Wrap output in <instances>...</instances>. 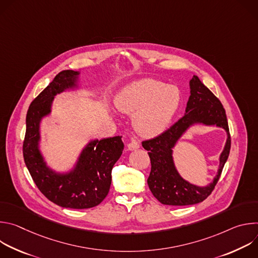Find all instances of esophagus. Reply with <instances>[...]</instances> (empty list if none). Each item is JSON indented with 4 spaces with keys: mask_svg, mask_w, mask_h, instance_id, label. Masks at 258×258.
Wrapping results in <instances>:
<instances>
[{
    "mask_svg": "<svg viewBox=\"0 0 258 258\" xmlns=\"http://www.w3.org/2000/svg\"><path fill=\"white\" fill-rule=\"evenodd\" d=\"M140 148V144L136 141V140H132L128 144H127V149L133 151V150H137Z\"/></svg>",
    "mask_w": 258,
    "mask_h": 258,
    "instance_id": "34e87169",
    "label": "esophagus"
}]
</instances>
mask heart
<instances>
[{
    "label": "heart",
    "mask_w": 258,
    "mask_h": 258,
    "mask_svg": "<svg viewBox=\"0 0 258 258\" xmlns=\"http://www.w3.org/2000/svg\"><path fill=\"white\" fill-rule=\"evenodd\" d=\"M179 103L180 93L176 87L152 79L132 84L116 99L121 112L135 114L134 126L144 137L163 133L175 115Z\"/></svg>",
    "instance_id": "heart-1"
}]
</instances>
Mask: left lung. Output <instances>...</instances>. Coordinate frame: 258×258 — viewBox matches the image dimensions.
Returning a JSON list of instances; mask_svg holds the SVG:
<instances>
[{"label": "left lung", "instance_id": "8db88e82", "mask_svg": "<svg viewBox=\"0 0 258 258\" xmlns=\"http://www.w3.org/2000/svg\"><path fill=\"white\" fill-rule=\"evenodd\" d=\"M190 89L186 114L159 136L142 142L151 161V171L147 182L153 196L164 205H193L205 200L217 183L231 150V136L224 106L197 76L190 81ZM195 123L223 127L228 135L225 149L220 158L218 174L206 187H198L183 180L177 172L172 159V148L175 143Z\"/></svg>", "mask_w": 258, "mask_h": 258}]
</instances>
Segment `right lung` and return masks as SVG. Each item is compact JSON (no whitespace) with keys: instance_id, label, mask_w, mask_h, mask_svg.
<instances>
[{"instance_id":"1","label":"right lung","mask_w":258,"mask_h":258,"mask_svg":"<svg viewBox=\"0 0 258 258\" xmlns=\"http://www.w3.org/2000/svg\"><path fill=\"white\" fill-rule=\"evenodd\" d=\"M80 72L63 70L30 104L26 114L23 158L39 190L53 203L73 209L99 205L111 185V171L123 150L120 136L95 140L83 150L70 172L57 173L50 169L39 149L40 122L51 112L54 97L77 86Z\"/></svg>"}]
</instances>
